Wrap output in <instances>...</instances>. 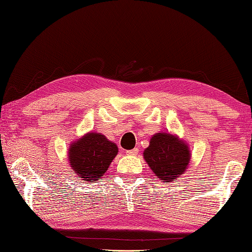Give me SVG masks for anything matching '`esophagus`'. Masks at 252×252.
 I'll list each match as a JSON object with an SVG mask.
<instances>
[{
  "label": "esophagus",
  "instance_id": "34e87169",
  "mask_svg": "<svg viewBox=\"0 0 252 252\" xmlns=\"http://www.w3.org/2000/svg\"><path fill=\"white\" fill-rule=\"evenodd\" d=\"M138 153H139L138 148H134V149H132V150H127L126 151V155H129V156H137Z\"/></svg>",
  "mask_w": 252,
  "mask_h": 252
}]
</instances>
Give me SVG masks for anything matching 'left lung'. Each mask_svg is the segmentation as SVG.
<instances>
[{"instance_id":"obj_1","label":"left lung","mask_w":252,"mask_h":252,"mask_svg":"<svg viewBox=\"0 0 252 252\" xmlns=\"http://www.w3.org/2000/svg\"><path fill=\"white\" fill-rule=\"evenodd\" d=\"M190 157L189 143L168 132L154 134L149 147L143 151L148 166L163 183L175 182L181 177L189 167Z\"/></svg>"}]
</instances>
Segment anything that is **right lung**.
I'll return each mask as SVG.
<instances>
[{"instance_id": "obj_1", "label": "right lung", "mask_w": 252, "mask_h": 252, "mask_svg": "<svg viewBox=\"0 0 252 252\" xmlns=\"http://www.w3.org/2000/svg\"><path fill=\"white\" fill-rule=\"evenodd\" d=\"M118 153L114 142L104 134L91 131L70 143L68 161L79 179L95 183L101 181Z\"/></svg>"}]
</instances>
